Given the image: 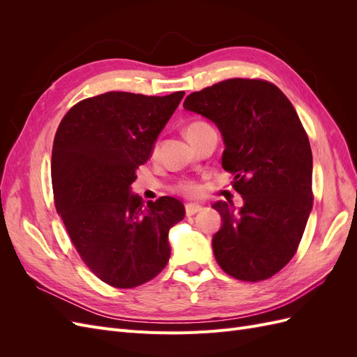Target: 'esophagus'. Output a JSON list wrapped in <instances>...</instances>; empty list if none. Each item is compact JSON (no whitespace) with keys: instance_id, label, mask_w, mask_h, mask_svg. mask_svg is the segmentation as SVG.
Here are the masks:
<instances>
[{"instance_id":"1","label":"esophagus","mask_w":357,"mask_h":357,"mask_svg":"<svg viewBox=\"0 0 357 357\" xmlns=\"http://www.w3.org/2000/svg\"><path fill=\"white\" fill-rule=\"evenodd\" d=\"M185 210H186V215H193V214L199 213L202 210V207H201V205H198V204H186Z\"/></svg>"}]
</instances>
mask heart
Wrapping results in <instances>:
<instances>
[{
  "label": "heart",
  "mask_w": 357,
  "mask_h": 357,
  "mask_svg": "<svg viewBox=\"0 0 357 357\" xmlns=\"http://www.w3.org/2000/svg\"><path fill=\"white\" fill-rule=\"evenodd\" d=\"M208 126L210 125H207L205 122H192L186 126V135H188V138H193ZM174 190L178 193H183V195H188V197H197V195H199L201 186L198 185V183L192 181V180H183V181L177 183V185L174 186Z\"/></svg>",
  "instance_id": "b5f03b06"
}]
</instances>
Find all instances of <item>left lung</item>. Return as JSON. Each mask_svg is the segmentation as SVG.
<instances>
[{
	"label": "left lung",
	"instance_id": "obj_1",
	"mask_svg": "<svg viewBox=\"0 0 357 357\" xmlns=\"http://www.w3.org/2000/svg\"><path fill=\"white\" fill-rule=\"evenodd\" d=\"M186 110L213 121L223 135L222 167L244 205H213L223 225L213 236L226 274L262 282L295 256L312 208L308 135L287 96L271 82L228 79L190 93Z\"/></svg>",
	"mask_w": 357,
	"mask_h": 357
}]
</instances>
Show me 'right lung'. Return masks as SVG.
Masks as SVG:
<instances>
[{
    "label": "right lung",
    "mask_w": 357,
    "mask_h": 357,
    "mask_svg": "<svg viewBox=\"0 0 357 357\" xmlns=\"http://www.w3.org/2000/svg\"><path fill=\"white\" fill-rule=\"evenodd\" d=\"M185 92L147 96L105 92L73 105L53 139V199L82 261L101 282L132 289L168 264V231L185 218L169 197L131 195L135 169Z\"/></svg>",
    "instance_id": "right-lung-1"
}]
</instances>
